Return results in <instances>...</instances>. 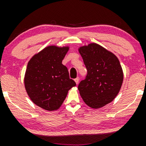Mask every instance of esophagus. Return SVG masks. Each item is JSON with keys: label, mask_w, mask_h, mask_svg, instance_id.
Returning <instances> with one entry per match:
<instances>
[{"label": "esophagus", "mask_w": 146, "mask_h": 146, "mask_svg": "<svg viewBox=\"0 0 146 146\" xmlns=\"http://www.w3.org/2000/svg\"><path fill=\"white\" fill-rule=\"evenodd\" d=\"M79 80H80V79H79L78 77V78H76L75 79V83H76V84H78Z\"/></svg>", "instance_id": "obj_1"}]
</instances>
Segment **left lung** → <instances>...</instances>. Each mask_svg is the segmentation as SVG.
Wrapping results in <instances>:
<instances>
[{
  "mask_svg": "<svg viewBox=\"0 0 146 146\" xmlns=\"http://www.w3.org/2000/svg\"><path fill=\"white\" fill-rule=\"evenodd\" d=\"M87 75L78 85L84 102L93 108H100L111 102L119 92L123 79L118 58L98 44L79 48Z\"/></svg>",
  "mask_w": 146,
  "mask_h": 146,
  "instance_id": "obj_1",
  "label": "left lung"
}]
</instances>
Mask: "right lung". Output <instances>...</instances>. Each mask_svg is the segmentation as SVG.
Here are the masks:
<instances>
[{"mask_svg": "<svg viewBox=\"0 0 146 146\" xmlns=\"http://www.w3.org/2000/svg\"><path fill=\"white\" fill-rule=\"evenodd\" d=\"M68 47L47 46L29 60L25 76L27 93L33 103L44 110H55L76 86L62 64Z\"/></svg>", "mask_w": 146, "mask_h": 146, "instance_id": "obj_1", "label": "right lung"}]
</instances>
